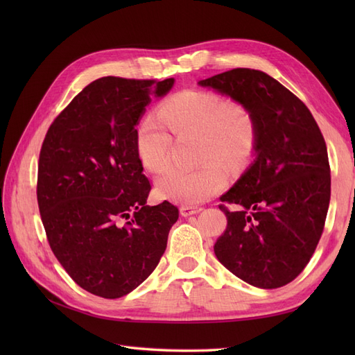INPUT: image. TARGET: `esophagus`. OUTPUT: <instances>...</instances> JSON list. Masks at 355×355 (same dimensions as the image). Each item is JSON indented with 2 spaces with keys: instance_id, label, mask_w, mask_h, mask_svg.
I'll return each mask as SVG.
<instances>
[{
  "instance_id": "obj_1",
  "label": "esophagus",
  "mask_w": 355,
  "mask_h": 355,
  "mask_svg": "<svg viewBox=\"0 0 355 355\" xmlns=\"http://www.w3.org/2000/svg\"><path fill=\"white\" fill-rule=\"evenodd\" d=\"M202 210L201 206H182L180 213L182 216H191V214H197Z\"/></svg>"
}]
</instances>
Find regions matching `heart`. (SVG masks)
Returning <instances> with one entry per match:
<instances>
[{
    "label": "heart",
    "mask_w": 355,
    "mask_h": 355,
    "mask_svg": "<svg viewBox=\"0 0 355 355\" xmlns=\"http://www.w3.org/2000/svg\"><path fill=\"white\" fill-rule=\"evenodd\" d=\"M155 118L139 125L136 151L142 166L153 175L170 167L173 137H198V161L192 171L171 170L157 182L161 197L185 206L200 204L219 194L228 184L227 171L249 164L257 146V123L245 105L214 92L188 89L175 93L159 105Z\"/></svg>",
    "instance_id": "obj_1"
}]
</instances>
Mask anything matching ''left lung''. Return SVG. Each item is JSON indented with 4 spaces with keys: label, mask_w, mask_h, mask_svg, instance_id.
<instances>
[{
    "label": "left lung",
    "mask_w": 355,
    "mask_h": 355,
    "mask_svg": "<svg viewBox=\"0 0 355 355\" xmlns=\"http://www.w3.org/2000/svg\"><path fill=\"white\" fill-rule=\"evenodd\" d=\"M198 84L245 105L259 132L254 163L220 197L228 225L214 254L254 287L286 286L304 271L324 230L330 201L324 137L306 105L262 71L235 68ZM227 203L239 209L232 212Z\"/></svg>",
    "instance_id": "1"
}]
</instances>
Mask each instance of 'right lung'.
<instances>
[{"label":"right lung","instance_id":"1","mask_svg":"<svg viewBox=\"0 0 355 355\" xmlns=\"http://www.w3.org/2000/svg\"><path fill=\"white\" fill-rule=\"evenodd\" d=\"M175 80L102 77L49 127L38 159L37 200L47 241L72 280L105 299L130 293L157 268L179 209L146 206L149 179L136 124Z\"/></svg>","mask_w":355,"mask_h":355}]
</instances>
